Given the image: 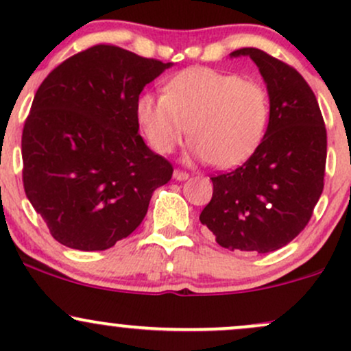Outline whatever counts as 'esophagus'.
<instances>
[{"label":"esophagus","mask_w":351,"mask_h":351,"mask_svg":"<svg viewBox=\"0 0 351 351\" xmlns=\"http://www.w3.org/2000/svg\"><path fill=\"white\" fill-rule=\"evenodd\" d=\"M188 173L186 171H181V170H175L173 171V178H175L176 181H184L188 180Z\"/></svg>","instance_id":"34e87169"}]
</instances>
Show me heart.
<instances>
[{
	"mask_svg": "<svg viewBox=\"0 0 351 351\" xmlns=\"http://www.w3.org/2000/svg\"><path fill=\"white\" fill-rule=\"evenodd\" d=\"M136 115L158 153L175 150L189 132V152L195 158L232 168L263 143L271 102L265 87L256 80L191 67L168 82L167 94H143Z\"/></svg>",
	"mask_w": 351,
	"mask_h": 351,
	"instance_id": "1",
	"label": "heart"
}]
</instances>
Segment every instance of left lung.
<instances>
[{
    "instance_id": "left-lung-1",
    "label": "left lung",
    "mask_w": 351,
    "mask_h": 351,
    "mask_svg": "<svg viewBox=\"0 0 351 351\" xmlns=\"http://www.w3.org/2000/svg\"><path fill=\"white\" fill-rule=\"evenodd\" d=\"M249 56L267 86L271 115L263 143L243 167L213 176L199 221L223 247L272 252L307 226L322 191L327 130L315 94L293 67L256 47Z\"/></svg>"
}]
</instances>
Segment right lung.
<instances>
[{
	"label": "right lung",
	"instance_id": "right-lung-1",
	"mask_svg": "<svg viewBox=\"0 0 351 351\" xmlns=\"http://www.w3.org/2000/svg\"><path fill=\"white\" fill-rule=\"evenodd\" d=\"M173 62L97 44L59 64L24 123L23 183L51 236L106 251L130 236L173 167L138 134L140 92Z\"/></svg>",
	"mask_w": 351,
	"mask_h": 351
}]
</instances>
